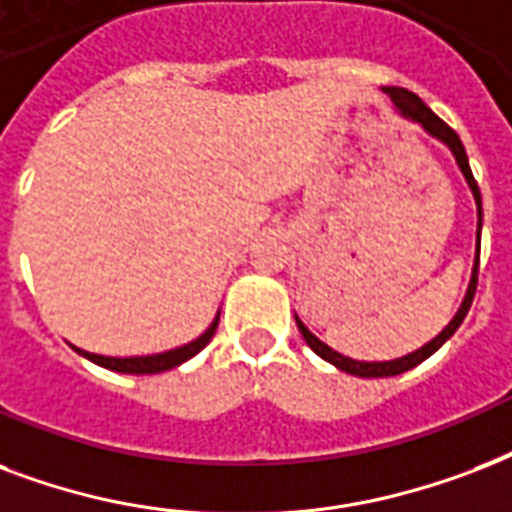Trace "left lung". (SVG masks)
<instances>
[{"label":"left lung","instance_id":"obj_1","mask_svg":"<svg viewBox=\"0 0 512 512\" xmlns=\"http://www.w3.org/2000/svg\"><path fill=\"white\" fill-rule=\"evenodd\" d=\"M387 93H390L392 104L398 106V112L403 114L406 120L422 125V128H425V133H430L433 138L443 141V144L451 149V154H454V160H457L459 170H462V176H465L467 186H470V192H473L475 208H478V227H475V264H473V275H470V285H467L465 299H462V304H459L457 315L449 320V326L443 328L441 334L435 336V339H430L425 347H419V350L408 352V355H403V358H395V360H355V358H347V355H342V352L331 350L326 342H320L318 336L312 334L310 328L304 326V323L296 318V326H299L301 336H304V342L310 344V350L315 352V355H320L323 360H328L331 366H336L339 371H344V374L360 376V379H382V376H398V374H403V371H408V368L419 366V363L430 358L433 352L441 350L443 344L449 342L451 336H454V331L462 326V320H465L467 310H470V304H473L475 285H478V261H481V227H483L481 189H478V184H475L473 170H470V162H467L465 146H462V141H459L457 133H454V130H451L449 125H446V122H443L441 117H438V114H435L433 109H430V106L422 101V98H419V95L408 93L406 87H387Z\"/></svg>","mask_w":512,"mask_h":512}]
</instances>
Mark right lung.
I'll return each mask as SVG.
<instances>
[{"mask_svg": "<svg viewBox=\"0 0 512 512\" xmlns=\"http://www.w3.org/2000/svg\"><path fill=\"white\" fill-rule=\"evenodd\" d=\"M219 315L216 312V318L208 328H205V334H200L194 342L184 344V347H176V350H168V352H157V355H138V358H109V355H95V352H87V350H74L82 355V358L93 360L95 366H104L109 371H120V374H162V371H170V368L181 366L186 363L189 358H194L197 352L205 347V344L211 342L213 334H216V328H219Z\"/></svg>", "mask_w": 512, "mask_h": 512, "instance_id": "add662e5", "label": "right lung"}]
</instances>
